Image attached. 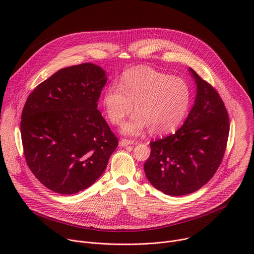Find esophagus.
Listing matches in <instances>:
<instances>
[{"label":"esophagus","mask_w":254,"mask_h":254,"mask_svg":"<svg viewBox=\"0 0 254 254\" xmlns=\"http://www.w3.org/2000/svg\"><path fill=\"white\" fill-rule=\"evenodd\" d=\"M132 143H133L132 140L124 138V139H122V140L120 141V146H121V147H127V146H129V144H132Z\"/></svg>","instance_id":"1"}]
</instances>
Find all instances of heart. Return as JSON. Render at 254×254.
<instances>
[{
	"mask_svg": "<svg viewBox=\"0 0 254 254\" xmlns=\"http://www.w3.org/2000/svg\"><path fill=\"white\" fill-rule=\"evenodd\" d=\"M106 117L121 125L132 112L135 114L121 130L127 135H137L150 128L153 134H166L183 122L191 103L187 82L179 77L146 66L126 71L119 87H107L101 98Z\"/></svg>",
	"mask_w": 254,
	"mask_h": 254,
	"instance_id": "obj_1",
	"label": "heart"
}]
</instances>
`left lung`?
Here are the masks:
<instances>
[{"mask_svg": "<svg viewBox=\"0 0 254 254\" xmlns=\"http://www.w3.org/2000/svg\"><path fill=\"white\" fill-rule=\"evenodd\" d=\"M196 83L195 102L174 134L150 142L143 165L150 183L164 194L182 196L203 187L223 159L229 134L225 105L209 83L189 67Z\"/></svg>", "mask_w": 254, "mask_h": 254, "instance_id": "obj_1", "label": "left lung"}]
</instances>
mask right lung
Wrapping results in <instances>:
<instances>
[{
	"label": "right lung",
	"mask_w": 254,
	"mask_h": 254,
	"mask_svg": "<svg viewBox=\"0 0 254 254\" xmlns=\"http://www.w3.org/2000/svg\"><path fill=\"white\" fill-rule=\"evenodd\" d=\"M107 81L93 63L65 67L28 96L21 117L24 155L31 172L53 192L90 187L104 172L118 138L97 110Z\"/></svg>",
	"instance_id": "add662e5"
}]
</instances>
